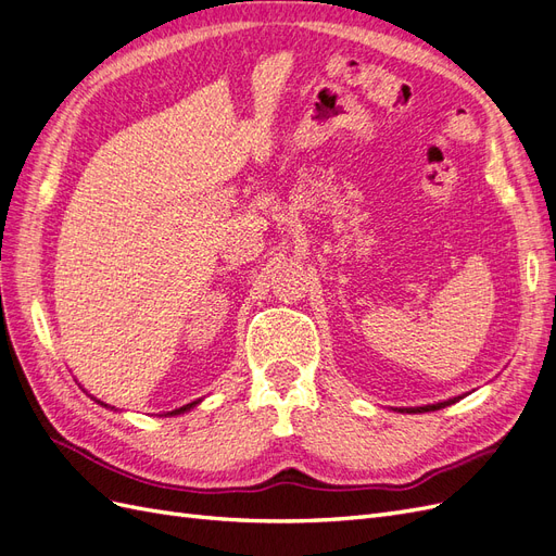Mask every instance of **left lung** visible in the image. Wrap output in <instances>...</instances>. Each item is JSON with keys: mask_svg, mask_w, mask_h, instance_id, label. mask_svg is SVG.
<instances>
[{"mask_svg": "<svg viewBox=\"0 0 556 556\" xmlns=\"http://www.w3.org/2000/svg\"><path fill=\"white\" fill-rule=\"evenodd\" d=\"M457 399H450V401H443V403H433V406H422V408H406L408 413H427V410H441L445 406H452V403Z\"/></svg>", "mask_w": 556, "mask_h": 556, "instance_id": "8db88e82", "label": "left lung"}]
</instances>
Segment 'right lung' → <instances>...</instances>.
<instances>
[{
  "instance_id": "right-lung-1",
  "label": "right lung",
  "mask_w": 556,
  "mask_h": 556,
  "mask_svg": "<svg viewBox=\"0 0 556 556\" xmlns=\"http://www.w3.org/2000/svg\"><path fill=\"white\" fill-rule=\"evenodd\" d=\"M197 401H192V403H188V406H182V408H176V410H172V415H180V413H185V410H190L192 406H194Z\"/></svg>"
}]
</instances>
